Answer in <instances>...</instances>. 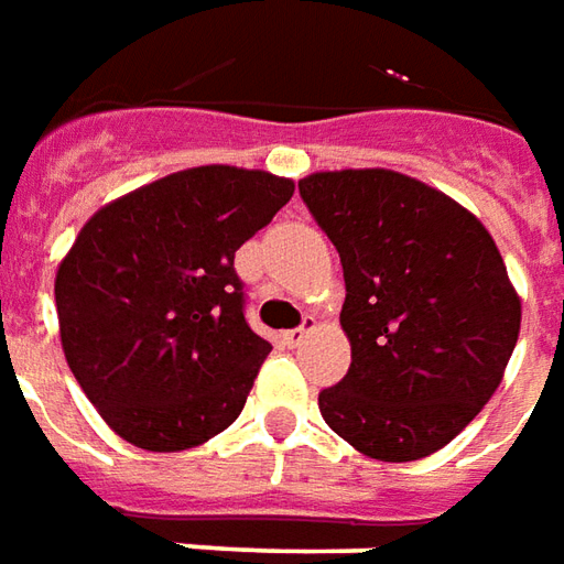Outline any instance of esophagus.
<instances>
[{
	"mask_svg": "<svg viewBox=\"0 0 564 564\" xmlns=\"http://www.w3.org/2000/svg\"><path fill=\"white\" fill-rule=\"evenodd\" d=\"M313 327H315V318H306V322H303L301 327H294V330H285V334H282V339H285V346H291V349H294V346H301L303 339L313 334Z\"/></svg>",
	"mask_w": 564,
	"mask_h": 564,
	"instance_id": "34e87169",
	"label": "esophagus"
}]
</instances>
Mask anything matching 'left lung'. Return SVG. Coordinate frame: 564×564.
Instances as JSON below:
<instances>
[{
	"instance_id": "1",
	"label": "left lung",
	"mask_w": 564,
	"mask_h": 564,
	"mask_svg": "<svg viewBox=\"0 0 564 564\" xmlns=\"http://www.w3.org/2000/svg\"><path fill=\"white\" fill-rule=\"evenodd\" d=\"M337 246L349 373L318 394L327 429L379 462H416L465 431L505 379L522 301L492 234L394 170L301 178Z\"/></svg>"
}]
</instances>
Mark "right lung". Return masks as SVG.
<instances>
[{
  "instance_id": "obj_1",
  "label": "right lung",
  "mask_w": 564,
  "mask_h": 564,
  "mask_svg": "<svg viewBox=\"0 0 564 564\" xmlns=\"http://www.w3.org/2000/svg\"><path fill=\"white\" fill-rule=\"evenodd\" d=\"M291 194V178L209 163L87 218L57 267L59 343L118 437L182 453L237 422L273 346L242 315L234 254Z\"/></svg>"
}]
</instances>
